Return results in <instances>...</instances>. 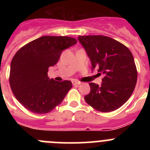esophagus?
I'll list each match as a JSON object with an SVG mask.
<instances>
[{
	"label": "esophagus",
	"mask_w": 150,
	"mask_h": 150,
	"mask_svg": "<svg viewBox=\"0 0 150 150\" xmlns=\"http://www.w3.org/2000/svg\"><path fill=\"white\" fill-rule=\"evenodd\" d=\"M72 83V85H73V86H78V85H80L81 83L79 82V81H73Z\"/></svg>",
	"instance_id": "obj_1"
}]
</instances>
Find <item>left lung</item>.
Wrapping results in <instances>:
<instances>
[{"mask_svg":"<svg viewBox=\"0 0 150 150\" xmlns=\"http://www.w3.org/2000/svg\"><path fill=\"white\" fill-rule=\"evenodd\" d=\"M91 62L103 75L102 83H90L85 96L87 104L102 112L114 111L128 101L137 81V70L131 51L120 42L104 35L78 36Z\"/></svg>","mask_w":150,"mask_h":150,"instance_id":"1","label":"left lung"}]
</instances>
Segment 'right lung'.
I'll list each match as a JSON object with an SVG mask.
<instances>
[{"instance_id":"obj_1","label":"right lung","mask_w":150,"mask_h":150,"mask_svg":"<svg viewBox=\"0 0 150 150\" xmlns=\"http://www.w3.org/2000/svg\"><path fill=\"white\" fill-rule=\"evenodd\" d=\"M77 43L74 38L42 36L20 48L11 63L9 83L16 99L29 111L45 114L62 103L72 82L49 79V67L55 65L64 49Z\"/></svg>"}]
</instances>
